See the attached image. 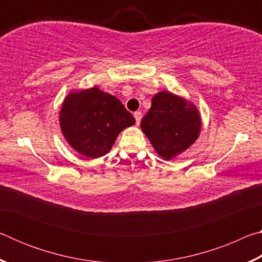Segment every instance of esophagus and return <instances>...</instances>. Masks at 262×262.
<instances>
[{
    "label": "esophagus",
    "mask_w": 262,
    "mask_h": 262,
    "mask_svg": "<svg viewBox=\"0 0 262 262\" xmlns=\"http://www.w3.org/2000/svg\"><path fill=\"white\" fill-rule=\"evenodd\" d=\"M134 118H135V120H136V125L139 126L140 122H141V119H142V113L141 112H135L134 113Z\"/></svg>",
    "instance_id": "esophagus-1"
}]
</instances>
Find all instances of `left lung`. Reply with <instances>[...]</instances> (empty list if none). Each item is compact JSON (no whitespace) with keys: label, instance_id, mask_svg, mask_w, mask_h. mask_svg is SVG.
<instances>
[{"label":"left lung","instance_id":"left-lung-1","mask_svg":"<svg viewBox=\"0 0 262 262\" xmlns=\"http://www.w3.org/2000/svg\"><path fill=\"white\" fill-rule=\"evenodd\" d=\"M201 114L192 101L170 91L152 97L141 129L159 156L170 161L187 150L201 132Z\"/></svg>","mask_w":262,"mask_h":262}]
</instances>
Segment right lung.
Here are the masks:
<instances>
[{
  "label": "right lung",
  "mask_w": 262,
  "mask_h": 262,
  "mask_svg": "<svg viewBox=\"0 0 262 262\" xmlns=\"http://www.w3.org/2000/svg\"><path fill=\"white\" fill-rule=\"evenodd\" d=\"M62 135L75 151L89 158L104 156L119 134L135 119L117 97L95 85L72 90L59 112Z\"/></svg>",
  "instance_id": "right-lung-1"
}]
</instances>
